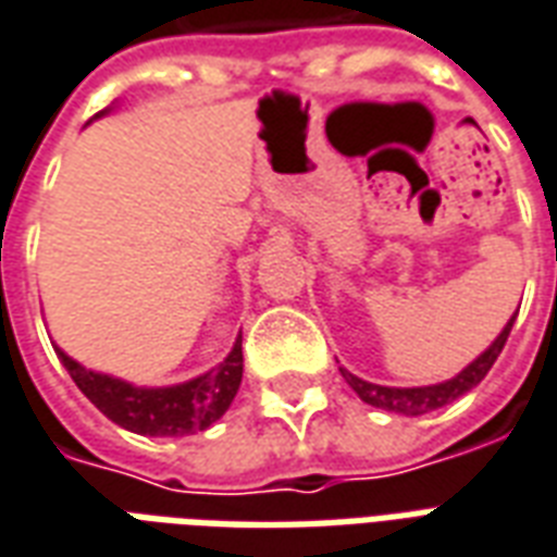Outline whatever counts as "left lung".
I'll list each match as a JSON object with an SVG mask.
<instances>
[{"label": "left lung", "mask_w": 557, "mask_h": 557, "mask_svg": "<svg viewBox=\"0 0 557 557\" xmlns=\"http://www.w3.org/2000/svg\"><path fill=\"white\" fill-rule=\"evenodd\" d=\"M513 320H517V313L511 317V323L502 329L499 337L491 343V349H487V352L479 355L467 370H461L455 379H449V382H443V384H429V387H384V384L363 382V379L352 375L349 370H343V367H341V375L349 382V387L361 396L363 403L373 405V408L405 413V417H420V413L437 411V408H443V405L455 403L458 396L472 391L475 384L482 382L484 375L491 373V367L496 363V358H499L502 346H505L508 334H511Z\"/></svg>", "instance_id": "8db88e82"}]
</instances>
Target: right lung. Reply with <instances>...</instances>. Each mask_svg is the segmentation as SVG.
I'll use <instances>...</instances> for the list:
<instances>
[{
  "label": "right lung",
  "mask_w": 557,
  "mask_h": 557,
  "mask_svg": "<svg viewBox=\"0 0 557 557\" xmlns=\"http://www.w3.org/2000/svg\"><path fill=\"white\" fill-rule=\"evenodd\" d=\"M58 358L66 367V373L73 375L78 391L85 393L108 420H114L128 432L149 434V437H182V434L208 429L228 411L244 379L240 337L216 370L199 375L194 382L175 384V387H132L111 375L85 370L82 363L66 358L61 349H58Z\"/></svg>",
  "instance_id": "obj_1"
}]
</instances>
